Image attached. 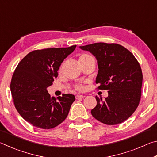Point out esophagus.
<instances>
[{
    "label": "esophagus",
    "mask_w": 157,
    "mask_h": 157,
    "mask_svg": "<svg viewBox=\"0 0 157 157\" xmlns=\"http://www.w3.org/2000/svg\"><path fill=\"white\" fill-rule=\"evenodd\" d=\"M84 98V95H77L75 96V98L77 100L81 99V98Z\"/></svg>",
    "instance_id": "obj_1"
}]
</instances>
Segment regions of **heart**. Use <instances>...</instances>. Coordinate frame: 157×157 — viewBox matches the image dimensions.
<instances>
[{
    "instance_id": "heart-1",
    "label": "heart",
    "mask_w": 157,
    "mask_h": 157,
    "mask_svg": "<svg viewBox=\"0 0 157 157\" xmlns=\"http://www.w3.org/2000/svg\"><path fill=\"white\" fill-rule=\"evenodd\" d=\"M92 57L91 55H89L88 54H86V53H84V54H82L79 57V62H82V61H84L86 59H88L89 58ZM75 89L77 90L78 91H82L84 90V86L82 84H76L75 86Z\"/></svg>"
}]
</instances>
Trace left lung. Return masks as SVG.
<instances>
[{
	"mask_svg": "<svg viewBox=\"0 0 157 157\" xmlns=\"http://www.w3.org/2000/svg\"><path fill=\"white\" fill-rule=\"evenodd\" d=\"M80 48L96 57L98 90H108L105 100L95 96L97 105L91 111L92 116L109 125L123 123L140 102L143 73L139 62L129 50L118 44L100 42Z\"/></svg>",
	"mask_w": 157,
	"mask_h": 157,
	"instance_id": "8db88e82",
	"label": "left lung"
}]
</instances>
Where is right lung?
I'll return each mask as SVG.
<instances>
[{
    "mask_svg": "<svg viewBox=\"0 0 157 157\" xmlns=\"http://www.w3.org/2000/svg\"><path fill=\"white\" fill-rule=\"evenodd\" d=\"M75 48L33 50L16 68L10 84L14 104L22 118L33 126L52 129L67 117L75 100L74 95L63 94L55 99L47 88L57 77L61 63Z\"/></svg>",
    "mask_w": 157,
    "mask_h": 157,
    "instance_id": "1",
    "label": "right lung"
}]
</instances>
